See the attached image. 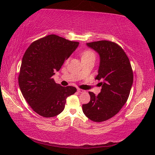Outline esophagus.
<instances>
[{"instance_id":"1","label":"esophagus","mask_w":155,"mask_h":155,"mask_svg":"<svg viewBox=\"0 0 155 155\" xmlns=\"http://www.w3.org/2000/svg\"><path fill=\"white\" fill-rule=\"evenodd\" d=\"M77 91H78V93H83V92H84V91H83V90H82V89H81V88H78V89H77Z\"/></svg>"}]
</instances>
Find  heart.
<instances>
[{"label": "heart", "instance_id": "1", "mask_svg": "<svg viewBox=\"0 0 155 155\" xmlns=\"http://www.w3.org/2000/svg\"><path fill=\"white\" fill-rule=\"evenodd\" d=\"M96 57L94 52L91 50H86L82 52L81 58L82 59H88V58H94Z\"/></svg>", "mask_w": 155, "mask_h": 155}]
</instances>
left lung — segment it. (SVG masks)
I'll use <instances>...</instances> for the list:
<instances>
[{
	"mask_svg": "<svg viewBox=\"0 0 155 155\" xmlns=\"http://www.w3.org/2000/svg\"><path fill=\"white\" fill-rule=\"evenodd\" d=\"M100 56L95 79L102 81L101 93L88 92L91 101L83 104L84 114L94 122H103L116 115L127 103L133 83L130 62L123 49L114 42L99 41L87 43Z\"/></svg>",
	"mask_w": 155,
	"mask_h": 155,
	"instance_id": "left-lung-1",
	"label": "left lung"
}]
</instances>
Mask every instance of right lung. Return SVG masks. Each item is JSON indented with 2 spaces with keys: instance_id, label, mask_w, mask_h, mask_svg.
Masks as SVG:
<instances>
[{
  "instance_id": "obj_1",
  "label": "right lung",
  "mask_w": 155,
  "mask_h": 155,
  "mask_svg": "<svg viewBox=\"0 0 155 155\" xmlns=\"http://www.w3.org/2000/svg\"><path fill=\"white\" fill-rule=\"evenodd\" d=\"M78 44L50 35L34 41L25 51L20 68L19 87L26 101L41 116L53 117L62 113L67 98L77 91L74 87L57 84L52 76Z\"/></svg>"
}]
</instances>
